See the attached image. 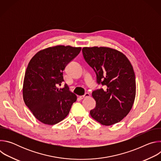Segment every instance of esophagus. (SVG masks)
I'll return each instance as SVG.
<instances>
[{"label":"esophagus","mask_w":161,"mask_h":161,"mask_svg":"<svg viewBox=\"0 0 161 161\" xmlns=\"http://www.w3.org/2000/svg\"><path fill=\"white\" fill-rule=\"evenodd\" d=\"M90 94H88V93H86L85 95L80 96V98L81 99H84V98H86V97H90Z\"/></svg>","instance_id":"obj_1"}]
</instances>
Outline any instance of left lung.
Masks as SVG:
<instances>
[{
  "label": "left lung",
  "instance_id": "1",
  "mask_svg": "<svg viewBox=\"0 0 161 161\" xmlns=\"http://www.w3.org/2000/svg\"><path fill=\"white\" fill-rule=\"evenodd\" d=\"M83 57L96 73L97 82L104 86L94 91L96 108L91 117L103 125L120 122L130 112L136 97L133 67L122 52L108 47H84Z\"/></svg>",
  "mask_w": 161,
  "mask_h": 161
}]
</instances>
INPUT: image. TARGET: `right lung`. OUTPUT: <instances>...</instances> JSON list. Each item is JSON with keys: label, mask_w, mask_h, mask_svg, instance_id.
Returning a JSON list of instances; mask_svg holds the SVG:
<instances>
[{"label": "right lung", "mask_w": 161, "mask_h": 161, "mask_svg": "<svg viewBox=\"0 0 161 161\" xmlns=\"http://www.w3.org/2000/svg\"><path fill=\"white\" fill-rule=\"evenodd\" d=\"M81 47L58 45L38 52L30 60L23 84V98L41 122L54 125L63 120L76 99L63 82L66 65L80 52Z\"/></svg>", "instance_id": "1"}]
</instances>
